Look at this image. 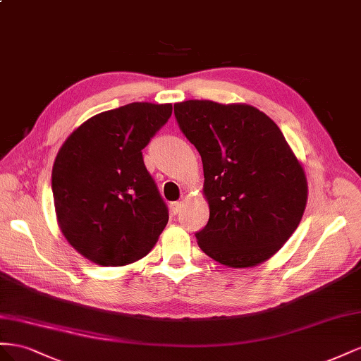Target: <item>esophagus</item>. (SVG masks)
Listing matches in <instances>:
<instances>
[{
	"label": "esophagus",
	"instance_id": "esophagus-1",
	"mask_svg": "<svg viewBox=\"0 0 361 361\" xmlns=\"http://www.w3.org/2000/svg\"><path fill=\"white\" fill-rule=\"evenodd\" d=\"M169 207H171V213L175 216V214L180 213V210H181V207H183V204L178 202V201H177V202H171Z\"/></svg>",
	"mask_w": 361,
	"mask_h": 361
}]
</instances>
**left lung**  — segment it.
<instances>
[{"label":"left lung","mask_w":361,"mask_h":361,"mask_svg":"<svg viewBox=\"0 0 361 361\" xmlns=\"http://www.w3.org/2000/svg\"><path fill=\"white\" fill-rule=\"evenodd\" d=\"M183 135L198 149L210 218L200 248L230 267L274 255L300 225L307 180L276 123L246 104L189 99L173 104Z\"/></svg>","instance_id":"1"}]
</instances>
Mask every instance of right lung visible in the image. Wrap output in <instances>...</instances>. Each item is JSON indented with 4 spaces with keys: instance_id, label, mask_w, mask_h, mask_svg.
I'll list each match as a JSON object with an SVG mask.
<instances>
[{
    "instance_id": "obj_1",
    "label": "right lung",
    "mask_w": 361,
    "mask_h": 361,
    "mask_svg": "<svg viewBox=\"0 0 361 361\" xmlns=\"http://www.w3.org/2000/svg\"><path fill=\"white\" fill-rule=\"evenodd\" d=\"M171 115V104L131 102L87 119L61 145L51 175L57 221L87 260H140L166 226L168 205L142 149Z\"/></svg>"
}]
</instances>
